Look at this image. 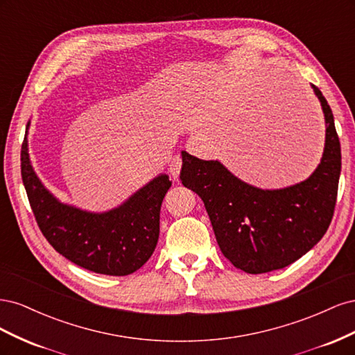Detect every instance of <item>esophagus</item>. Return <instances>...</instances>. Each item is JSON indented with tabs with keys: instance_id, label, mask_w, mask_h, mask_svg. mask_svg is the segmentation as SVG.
Masks as SVG:
<instances>
[{
	"instance_id": "34e87169",
	"label": "esophagus",
	"mask_w": 355,
	"mask_h": 355,
	"mask_svg": "<svg viewBox=\"0 0 355 355\" xmlns=\"http://www.w3.org/2000/svg\"><path fill=\"white\" fill-rule=\"evenodd\" d=\"M180 167H182V159L180 157L175 155L171 157L170 161H168V166H167V170H168V175L173 178V179H178L179 173H180Z\"/></svg>"
}]
</instances>
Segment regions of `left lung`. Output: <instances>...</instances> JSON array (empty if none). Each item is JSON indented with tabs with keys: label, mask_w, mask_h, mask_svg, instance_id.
I'll list each match as a JSON object with an SVG mask.
<instances>
[{
	"label": "left lung",
	"mask_w": 355,
	"mask_h": 355,
	"mask_svg": "<svg viewBox=\"0 0 355 355\" xmlns=\"http://www.w3.org/2000/svg\"><path fill=\"white\" fill-rule=\"evenodd\" d=\"M31 120L22 144V180L41 232L55 250L85 270L128 275L153 256L159 235V210L171 182L159 173L106 211L63 202L44 187L32 167L28 148Z\"/></svg>",
	"instance_id": "1"
}]
</instances>
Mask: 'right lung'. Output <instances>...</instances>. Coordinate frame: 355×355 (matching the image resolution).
<instances>
[{"instance_id": "1", "label": "right lung", "mask_w": 355, "mask_h": 355, "mask_svg": "<svg viewBox=\"0 0 355 355\" xmlns=\"http://www.w3.org/2000/svg\"><path fill=\"white\" fill-rule=\"evenodd\" d=\"M313 87L326 121L323 157L299 184L262 189L241 180L219 159L182 151V185L194 191L223 256L247 274L283 270L323 239L335 210L340 176V144L330 106Z\"/></svg>"}]
</instances>
